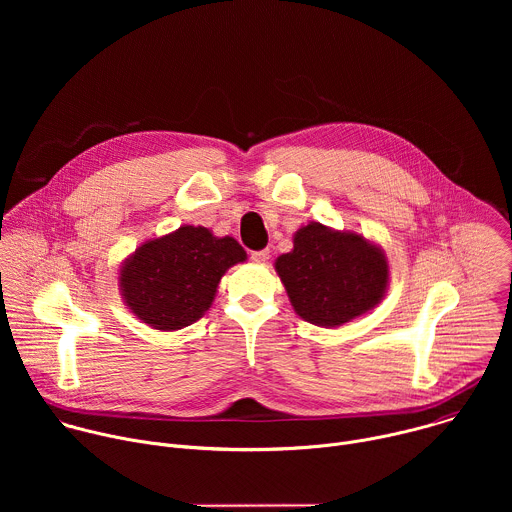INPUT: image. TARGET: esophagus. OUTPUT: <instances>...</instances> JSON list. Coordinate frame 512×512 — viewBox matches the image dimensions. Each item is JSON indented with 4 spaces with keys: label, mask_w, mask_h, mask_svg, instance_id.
Masks as SVG:
<instances>
[{
    "label": "esophagus",
    "mask_w": 512,
    "mask_h": 512,
    "mask_svg": "<svg viewBox=\"0 0 512 512\" xmlns=\"http://www.w3.org/2000/svg\"><path fill=\"white\" fill-rule=\"evenodd\" d=\"M251 259H253V263L263 265V263L269 259V251H267V249H263V251H253V253H251Z\"/></svg>",
    "instance_id": "1"
}]
</instances>
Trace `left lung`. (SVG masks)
<instances>
[{"label":"left lung","mask_w":512,"mask_h":512,"mask_svg":"<svg viewBox=\"0 0 512 512\" xmlns=\"http://www.w3.org/2000/svg\"><path fill=\"white\" fill-rule=\"evenodd\" d=\"M294 249L273 267L294 312L320 328H338L373 312L387 296L391 267L385 249L354 231L302 225Z\"/></svg>","instance_id":"left-lung-1"}]
</instances>
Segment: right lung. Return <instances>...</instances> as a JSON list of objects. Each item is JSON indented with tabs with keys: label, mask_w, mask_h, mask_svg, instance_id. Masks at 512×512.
Wrapping results in <instances>:
<instances>
[{
	"label": "right lung",
	"mask_w": 512,
	"mask_h": 512,
	"mask_svg": "<svg viewBox=\"0 0 512 512\" xmlns=\"http://www.w3.org/2000/svg\"><path fill=\"white\" fill-rule=\"evenodd\" d=\"M247 253L233 237H216L206 227L180 229L143 241L117 273L127 310L145 326L182 330L212 306L218 283Z\"/></svg>",
	"instance_id": "1"
}]
</instances>
